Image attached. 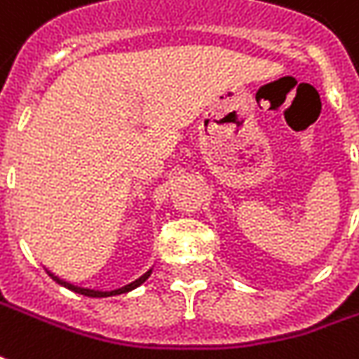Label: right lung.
Listing matches in <instances>:
<instances>
[{
    "mask_svg": "<svg viewBox=\"0 0 359 359\" xmlns=\"http://www.w3.org/2000/svg\"><path fill=\"white\" fill-rule=\"evenodd\" d=\"M54 280H56L57 284H62L64 287H67V290H72V292L75 293H81V295H87V297H109V295H120V293H126V292H132L134 287H137V285H142L149 278V274H151V270L149 272H145L142 278H137L136 282H132V284L124 285V287H118V290H112V292H99V290H87V287H77V285L69 284V282H64V280H60L57 276H54L52 272H48Z\"/></svg>",
    "mask_w": 359,
    "mask_h": 359,
    "instance_id": "1",
    "label": "right lung"
}]
</instances>
